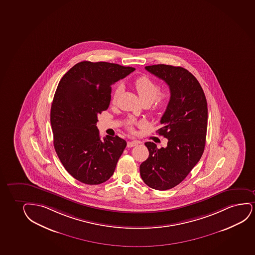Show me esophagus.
I'll return each instance as SVG.
<instances>
[{
	"mask_svg": "<svg viewBox=\"0 0 255 255\" xmlns=\"http://www.w3.org/2000/svg\"><path fill=\"white\" fill-rule=\"evenodd\" d=\"M140 142L139 140H132V141L128 142V147H132V146H135V145L139 144Z\"/></svg>",
	"mask_w": 255,
	"mask_h": 255,
	"instance_id": "obj_1",
	"label": "esophagus"
}]
</instances>
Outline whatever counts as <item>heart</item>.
Listing matches in <instances>:
<instances>
[{"label":"heart","instance_id":"heart-1","mask_svg":"<svg viewBox=\"0 0 255 255\" xmlns=\"http://www.w3.org/2000/svg\"><path fill=\"white\" fill-rule=\"evenodd\" d=\"M132 86L134 87L142 103H152L154 102L155 109L157 110H164L167 108L171 99V91L170 88H165L162 91H159L158 84L152 81V79L141 76L136 78L132 83ZM122 91V87L118 85L114 90L111 97V103L116 104L118 99L120 93ZM139 123L132 122L128 123V129L130 131H133L134 127L139 126Z\"/></svg>","mask_w":255,"mask_h":255}]
</instances>
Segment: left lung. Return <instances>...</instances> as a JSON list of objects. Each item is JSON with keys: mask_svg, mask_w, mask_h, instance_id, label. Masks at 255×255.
<instances>
[{"mask_svg": "<svg viewBox=\"0 0 255 255\" xmlns=\"http://www.w3.org/2000/svg\"><path fill=\"white\" fill-rule=\"evenodd\" d=\"M145 70L164 80L171 91V102L160 120L158 134L168 139L158 149L145 142L148 158L139 166L142 180L149 187L165 190L184 180L200 160L206 141L208 107L199 82L179 66L154 65Z\"/></svg>", "mask_w": 255, "mask_h": 255, "instance_id": "left-lung-1", "label": "left lung"}]
</instances>
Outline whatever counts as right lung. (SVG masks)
Masks as SVG:
<instances>
[{
    "label": "right lung",
    "instance_id": "1",
    "mask_svg": "<svg viewBox=\"0 0 255 255\" xmlns=\"http://www.w3.org/2000/svg\"><path fill=\"white\" fill-rule=\"evenodd\" d=\"M135 69L108 62L83 61L64 75L51 108L53 145L65 170L86 184L110 179L126 147L125 139H100L97 116L108 110L111 85Z\"/></svg>",
    "mask_w": 255,
    "mask_h": 255
}]
</instances>
